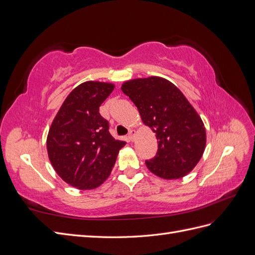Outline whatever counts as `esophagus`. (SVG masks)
<instances>
[{"mask_svg": "<svg viewBox=\"0 0 255 255\" xmlns=\"http://www.w3.org/2000/svg\"><path fill=\"white\" fill-rule=\"evenodd\" d=\"M134 136H135V130L134 129H129L128 130V140L129 141H133L134 140Z\"/></svg>", "mask_w": 255, "mask_h": 255, "instance_id": "34e87169", "label": "esophagus"}]
</instances>
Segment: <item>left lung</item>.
Masks as SVG:
<instances>
[{
	"instance_id": "obj_1",
	"label": "left lung",
	"mask_w": 255,
	"mask_h": 255,
	"mask_svg": "<svg viewBox=\"0 0 255 255\" xmlns=\"http://www.w3.org/2000/svg\"><path fill=\"white\" fill-rule=\"evenodd\" d=\"M121 90L156 135V155L145 160L149 170L166 180L190 172L203 155L206 134L201 118L181 90L157 76L130 80Z\"/></svg>"
}]
</instances>
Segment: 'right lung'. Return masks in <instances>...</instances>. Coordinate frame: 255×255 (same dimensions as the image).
I'll use <instances>...</instances> for the list:
<instances>
[{"instance_id": "1", "label": "right lung", "mask_w": 255, "mask_h": 255, "mask_svg": "<svg viewBox=\"0 0 255 255\" xmlns=\"http://www.w3.org/2000/svg\"><path fill=\"white\" fill-rule=\"evenodd\" d=\"M115 88L102 82H85L66 98L47 138L49 159L66 183L82 190L100 186L112 172L126 141L116 140L109 121L99 113Z\"/></svg>"}]
</instances>
